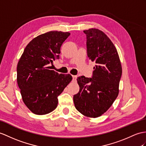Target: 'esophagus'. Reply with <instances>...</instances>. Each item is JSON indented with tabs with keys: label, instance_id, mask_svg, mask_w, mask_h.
<instances>
[{
	"label": "esophagus",
	"instance_id": "obj_1",
	"mask_svg": "<svg viewBox=\"0 0 146 146\" xmlns=\"http://www.w3.org/2000/svg\"><path fill=\"white\" fill-rule=\"evenodd\" d=\"M72 81L73 82H76L77 80V76H72Z\"/></svg>",
	"mask_w": 146,
	"mask_h": 146
}]
</instances>
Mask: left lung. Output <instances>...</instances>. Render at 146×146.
<instances>
[{
    "mask_svg": "<svg viewBox=\"0 0 146 146\" xmlns=\"http://www.w3.org/2000/svg\"><path fill=\"white\" fill-rule=\"evenodd\" d=\"M84 32L87 56L96 65L92 77H77L80 89L73 99L80 113L97 118L107 111L118 97L122 67L115 46L104 32L95 28Z\"/></svg>",
    "mask_w": 146,
    "mask_h": 146,
    "instance_id": "obj_1",
    "label": "left lung"
}]
</instances>
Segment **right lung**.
Listing matches in <instances>:
<instances>
[{"label": "right lung", "instance_id": "obj_1", "mask_svg": "<svg viewBox=\"0 0 146 146\" xmlns=\"http://www.w3.org/2000/svg\"><path fill=\"white\" fill-rule=\"evenodd\" d=\"M70 35L51 31L39 35L28 44L18 62V85L24 104L35 114L54 110L58 96L72 80L70 74H59L49 66L59 59L61 46Z\"/></svg>", "mask_w": 146, "mask_h": 146}]
</instances>
